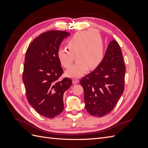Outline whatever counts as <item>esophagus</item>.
Here are the masks:
<instances>
[{
	"instance_id": "34e87169",
	"label": "esophagus",
	"mask_w": 148,
	"mask_h": 148,
	"mask_svg": "<svg viewBox=\"0 0 148 148\" xmlns=\"http://www.w3.org/2000/svg\"><path fill=\"white\" fill-rule=\"evenodd\" d=\"M72 82H73V84H77L79 83V80L77 79H73Z\"/></svg>"
}]
</instances>
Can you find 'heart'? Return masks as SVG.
Instances as JSON below:
<instances>
[{"mask_svg": "<svg viewBox=\"0 0 148 148\" xmlns=\"http://www.w3.org/2000/svg\"><path fill=\"white\" fill-rule=\"evenodd\" d=\"M68 49L60 48L57 57L65 68H69L76 56L77 63L65 72L67 77L79 78L100 64L104 57V44L101 35L89 30L75 34L67 42Z\"/></svg>", "mask_w": 148, "mask_h": 148, "instance_id": "1", "label": "heart"}]
</instances>
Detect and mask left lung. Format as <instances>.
<instances>
[{
  "mask_svg": "<svg viewBox=\"0 0 148 148\" xmlns=\"http://www.w3.org/2000/svg\"><path fill=\"white\" fill-rule=\"evenodd\" d=\"M125 73L122 52L114 39L100 64L80 80L85 108L89 114L102 117L113 110L124 91Z\"/></svg>",
  "mask_w": 148,
  "mask_h": 148,
  "instance_id": "left-lung-1",
  "label": "left lung"
}]
</instances>
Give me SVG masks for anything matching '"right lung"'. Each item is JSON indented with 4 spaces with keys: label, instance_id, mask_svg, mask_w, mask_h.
I'll return each instance as SVG.
<instances>
[{
    "label": "right lung",
    "instance_id": "add662e5",
    "mask_svg": "<svg viewBox=\"0 0 148 148\" xmlns=\"http://www.w3.org/2000/svg\"><path fill=\"white\" fill-rule=\"evenodd\" d=\"M70 33L49 31L35 38L25 55L23 73L29 104L44 117L53 118L64 109V93L72 84L71 79H59L63 69L57 51L64 39Z\"/></svg>",
    "mask_w": 148,
    "mask_h": 148
}]
</instances>
